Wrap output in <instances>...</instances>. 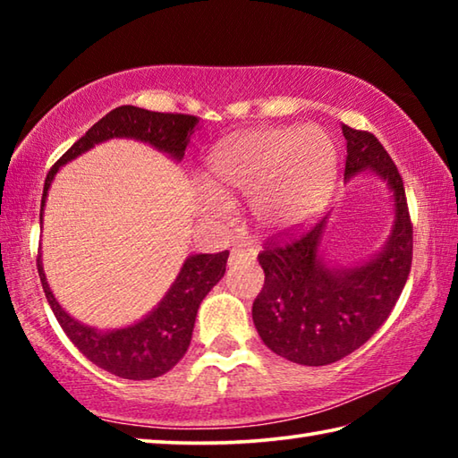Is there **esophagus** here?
Listing matches in <instances>:
<instances>
[{
    "instance_id": "obj_1",
    "label": "esophagus",
    "mask_w": 458,
    "mask_h": 458,
    "mask_svg": "<svg viewBox=\"0 0 458 458\" xmlns=\"http://www.w3.org/2000/svg\"><path fill=\"white\" fill-rule=\"evenodd\" d=\"M246 259H250V252L242 250V248H232L228 262H230V265H240V262L246 260Z\"/></svg>"
}]
</instances>
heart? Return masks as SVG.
<instances>
[{"instance_id":"b5f03b06","label":"heart","mask_w":458,"mask_h":458,"mask_svg":"<svg viewBox=\"0 0 458 458\" xmlns=\"http://www.w3.org/2000/svg\"><path fill=\"white\" fill-rule=\"evenodd\" d=\"M337 175V155L319 127H273L232 135L208 157V214L224 216L228 201L250 198L265 232L303 226L321 210Z\"/></svg>"}]
</instances>
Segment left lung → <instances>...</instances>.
<instances>
[{
    "mask_svg": "<svg viewBox=\"0 0 458 458\" xmlns=\"http://www.w3.org/2000/svg\"><path fill=\"white\" fill-rule=\"evenodd\" d=\"M345 180L374 172L394 193V226L382 252L335 268L319 257L327 218L301 236L270 238L259 262L265 286L252 321L265 345L301 366H327L361 347L390 317L412 267V222L398 167L368 131L344 125Z\"/></svg>",
    "mask_w": 458,
    "mask_h": 458,
    "instance_id": "1",
    "label": "left lung"
}]
</instances>
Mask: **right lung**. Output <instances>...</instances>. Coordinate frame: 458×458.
<instances>
[{
    "label": "right lung",
    "mask_w": 458,
    "mask_h": 458,
    "mask_svg": "<svg viewBox=\"0 0 458 458\" xmlns=\"http://www.w3.org/2000/svg\"><path fill=\"white\" fill-rule=\"evenodd\" d=\"M198 129L199 119L191 117V114L153 113L131 105L113 108L52 165L44 183L42 212L46 196H48L58 169L84 151L92 149L95 145L106 141V139H137V141L149 143L155 149L172 155L175 161H182L190 137ZM226 262L228 250L218 254H193V257L185 259L172 289L149 315L135 325H129V327L100 331L72 319L60 307L50 291L48 281H46L42 257L38 254L36 259L46 299H48L52 311L68 339L79 347L82 355H87V360L125 379L159 377L183 358L190 347L199 303L226 273Z\"/></svg>",
    "instance_id": "obj_1"
}]
</instances>
